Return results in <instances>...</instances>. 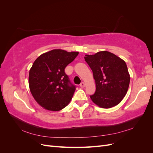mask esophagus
Instances as JSON below:
<instances>
[{"instance_id":"esophagus-1","label":"esophagus","mask_w":153,"mask_h":153,"mask_svg":"<svg viewBox=\"0 0 153 153\" xmlns=\"http://www.w3.org/2000/svg\"><path fill=\"white\" fill-rule=\"evenodd\" d=\"M80 86L81 87H85V83H84V82H82L81 84H80Z\"/></svg>"}]
</instances>
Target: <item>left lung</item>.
Listing matches in <instances>:
<instances>
[{"label":"left lung","mask_w":153,"mask_h":153,"mask_svg":"<svg viewBox=\"0 0 153 153\" xmlns=\"http://www.w3.org/2000/svg\"><path fill=\"white\" fill-rule=\"evenodd\" d=\"M84 59L96 83L95 93L90 96L91 100L103 108L117 105L126 94L130 81L126 62L108 51L85 55Z\"/></svg>","instance_id":"left-lung-1"}]
</instances>
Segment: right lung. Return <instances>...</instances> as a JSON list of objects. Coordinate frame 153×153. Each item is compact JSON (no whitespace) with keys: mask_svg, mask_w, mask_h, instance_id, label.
Here are the masks:
<instances>
[{"mask_svg":"<svg viewBox=\"0 0 153 153\" xmlns=\"http://www.w3.org/2000/svg\"><path fill=\"white\" fill-rule=\"evenodd\" d=\"M78 55V52L55 49L41 54L32 64L29 75L30 91L45 109L59 111L70 102L76 87L64 69Z\"/></svg>","mask_w":153,"mask_h":153,"instance_id":"add662e5","label":"right lung"}]
</instances>
